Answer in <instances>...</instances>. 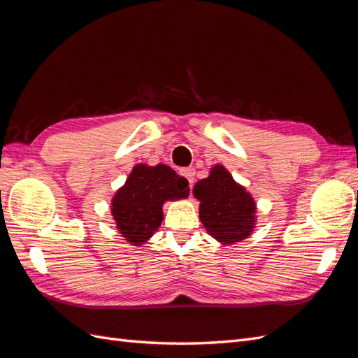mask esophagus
I'll list each match as a JSON object with an SVG mask.
<instances>
[{"instance_id":"34e87169","label":"esophagus","mask_w":358,"mask_h":358,"mask_svg":"<svg viewBox=\"0 0 358 358\" xmlns=\"http://www.w3.org/2000/svg\"><path fill=\"white\" fill-rule=\"evenodd\" d=\"M182 175L188 179L189 185H192V182H194V176H196V170H194L192 167H189V169H185V170H182Z\"/></svg>"}]
</instances>
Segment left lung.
Returning <instances> with one entry per match:
<instances>
[{"instance_id":"1","label":"left lung","mask_w":358,"mask_h":358,"mask_svg":"<svg viewBox=\"0 0 358 358\" xmlns=\"http://www.w3.org/2000/svg\"><path fill=\"white\" fill-rule=\"evenodd\" d=\"M192 192L200 200V220L216 241L233 243L251 234L255 203L222 166H215Z\"/></svg>"}]
</instances>
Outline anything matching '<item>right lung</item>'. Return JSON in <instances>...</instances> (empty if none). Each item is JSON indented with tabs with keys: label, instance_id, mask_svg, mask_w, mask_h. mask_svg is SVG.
<instances>
[{
	"label": "right lung",
	"instance_id": "obj_1",
	"mask_svg": "<svg viewBox=\"0 0 358 358\" xmlns=\"http://www.w3.org/2000/svg\"><path fill=\"white\" fill-rule=\"evenodd\" d=\"M188 185L169 166H136L112 201L113 218L125 241L137 246L152 237L162 221V203L188 197Z\"/></svg>",
	"mask_w": 358,
	"mask_h": 358
}]
</instances>
